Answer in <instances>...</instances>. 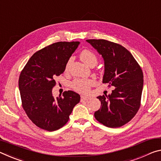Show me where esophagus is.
Listing matches in <instances>:
<instances>
[{
  "label": "esophagus",
  "mask_w": 161,
  "mask_h": 161,
  "mask_svg": "<svg viewBox=\"0 0 161 161\" xmlns=\"http://www.w3.org/2000/svg\"><path fill=\"white\" fill-rule=\"evenodd\" d=\"M81 100L87 101L88 99H90V97L85 96V95H81Z\"/></svg>",
  "instance_id": "esophagus-1"
}]
</instances>
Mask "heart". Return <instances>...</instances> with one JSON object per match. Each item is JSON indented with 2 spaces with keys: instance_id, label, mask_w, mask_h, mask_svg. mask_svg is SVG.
Instances as JSON below:
<instances>
[{
  "instance_id": "obj_1",
  "label": "heart",
  "mask_w": 161,
  "mask_h": 161,
  "mask_svg": "<svg viewBox=\"0 0 161 161\" xmlns=\"http://www.w3.org/2000/svg\"><path fill=\"white\" fill-rule=\"evenodd\" d=\"M80 58L82 62H85L86 65L90 66H95L97 64V57L95 53L91 52L90 50L85 49L81 51L80 53ZM71 62H72V58H70L66 65V70L68 69ZM94 80L91 79H75L71 84V87L75 91L80 93H86L90 90V86L94 85Z\"/></svg>"
}]
</instances>
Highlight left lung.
Instances as JSON below:
<instances>
[{"instance_id":"8db88e82","label":"left lung","mask_w":161,"mask_h":161,"mask_svg":"<svg viewBox=\"0 0 161 161\" xmlns=\"http://www.w3.org/2000/svg\"><path fill=\"white\" fill-rule=\"evenodd\" d=\"M86 42L100 53L104 61L103 82L114 87L109 95L99 96L101 108L94 113L99 123L119 127L136 115L141 104L143 74L131 53L116 43L104 39Z\"/></svg>"}]
</instances>
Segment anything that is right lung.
<instances>
[{
    "label": "right lung",
    "instance_id": "obj_1",
    "mask_svg": "<svg viewBox=\"0 0 161 161\" xmlns=\"http://www.w3.org/2000/svg\"><path fill=\"white\" fill-rule=\"evenodd\" d=\"M79 42H59L36 52L20 74L19 87L22 107L37 127L54 131L65 125L80 94L69 90L55 98L52 89L55 79L64 71Z\"/></svg>",
    "mask_w": 161,
    "mask_h": 161
}]
</instances>
